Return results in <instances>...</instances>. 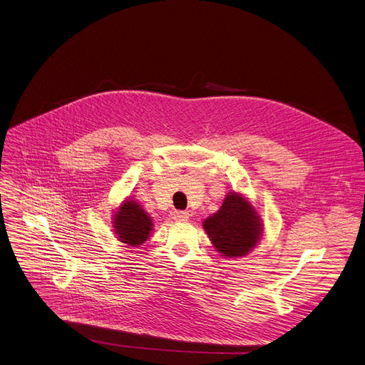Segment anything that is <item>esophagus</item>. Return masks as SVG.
<instances>
[{"instance_id":"obj_1","label":"esophagus","mask_w":365,"mask_h":365,"mask_svg":"<svg viewBox=\"0 0 365 365\" xmlns=\"http://www.w3.org/2000/svg\"><path fill=\"white\" fill-rule=\"evenodd\" d=\"M190 214L187 211H175L173 212V220L176 221H187Z\"/></svg>"}]
</instances>
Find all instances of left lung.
<instances>
[{
	"instance_id": "1",
	"label": "left lung",
	"mask_w": 365,
	"mask_h": 365,
	"mask_svg": "<svg viewBox=\"0 0 365 365\" xmlns=\"http://www.w3.org/2000/svg\"><path fill=\"white\" fill-rule=\"evenodd\" d=\"M218 253L224 257H242L260 242L263 224L252 202L239 192H228L220 210L202 222Z\"/></svg>"
}]
</instances>
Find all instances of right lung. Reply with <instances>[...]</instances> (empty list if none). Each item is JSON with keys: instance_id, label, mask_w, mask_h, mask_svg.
I'll return each instance as SVG.
<instances>
[{"instance_id": "obj_1", "label": "right lung", "mask_w": 365, "mask_h": 365, "mask_svg": "<svg viewBox=\"0 0 365 365\" xmlns=\"http://www.w3.org/2000/svg\"><path fill=\"white\" fill-rule=\"evenodd\" d=\"M112 227L119 242L137 247L150 239L154 224L148 212L143 210L134 197L128 196L113 212Z\"/></svg>"}]
</instances>
